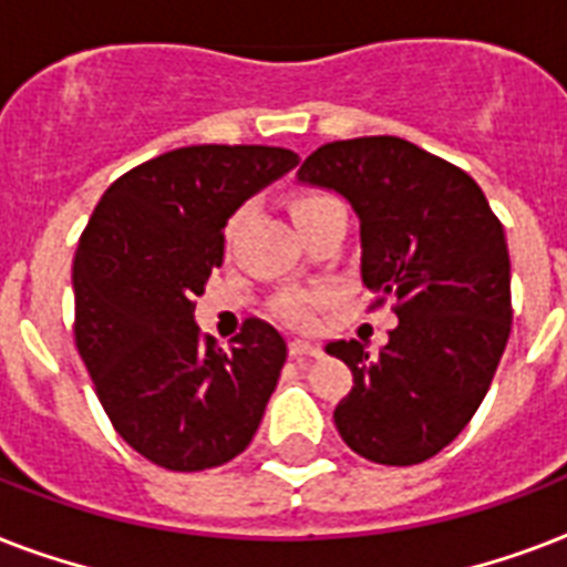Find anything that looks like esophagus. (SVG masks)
Listing matches in <instances>:
<instances>
[{"label":"esophagus","instance_id":"esophagus-1","mask_svg":"<svg viewBox=\"0 0 567 567\" xmlns=\"http://www.w3.org/2000/svg\"><path fill=\"white\" fill-rule=\"evenodd\" d=\"M288 353L293 359H306V355H320V347L311 344V341H300V338H293L291 344H288Z\"/></svg>","mask_w":567,"mask_h":567}]
</instances>
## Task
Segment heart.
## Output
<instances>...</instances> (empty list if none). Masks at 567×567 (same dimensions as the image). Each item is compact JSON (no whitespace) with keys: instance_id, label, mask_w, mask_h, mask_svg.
<instances>
[{"instance_id":"heart-1","label":"heart","mask_w":567,"mask_h":567,"mask_svg":"<svg viewBox=\"0 0 567 567\" xmlns=\"http://www.w3.org/2000/svg\"><path fill=\"white\" fill-rule=\"evenodd\" d=\"M329 203H336V199L327 194H297L291 199V217L293 220H302V217L320 212ZM235 226H238V220H231L226 226V238H231ZM274 311L285 323H291V327H309L311 320H315V311H318V297L309 291H288L276 300Z\"/></svg>"}]
</instances>
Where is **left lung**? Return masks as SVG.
Instances as JSON below:
<instances>
[{
	"label": "left lung",
	"instance_id": "1",
	"mask_svg": "<svg viewBox=\"0 0 567 567\" xmlns=\"http://www.w3.org/2000/svg\"><path fill=\"white\" fill-rule=\"evenodd\" d=\"M302 185L353 205L362 282L394 297L396 329L377 355L362 341L327 353L353 371L338 435L377 465H417L444 450L483 403L512 329L509 249L471 176L403 137L320 146Z\"/></svg>",
	"mask_w": 567,
	"mask_h": 567
}]
</instances>
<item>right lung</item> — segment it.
<instances>
[{
	"instance_id": "1",
	"label": "right lung",
	"mask_w": 567,
	"mask_h": 567,
	"mask_svg": "<svg viewBox=\"0 0 567 567\" xmlns=\"http://www.w3.org/2000/svg\"><path fill=\"white\" fill-rule=\"evenodd\" d=\"M300 164L282 146H182L111 185L73 258L75 347L128 447L167 471L247 450L282 371V336L247 320L235 347L199 336L194 300L223 261V229Z\"/></svg>"
}]
</instances>
